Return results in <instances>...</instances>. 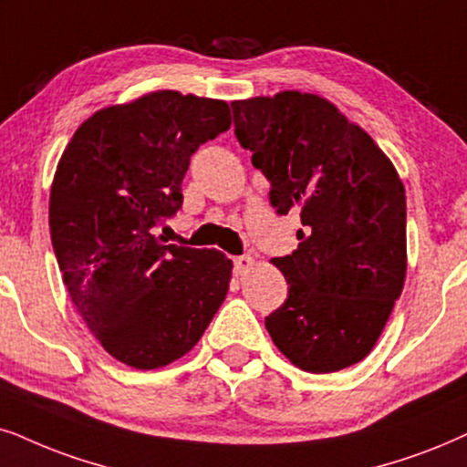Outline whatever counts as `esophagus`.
I'll use <instances>...</instances> for the list:
<instances>
[{
    "mask_svg": "<svg viewBox=\"0 0 467 467\" xmlns=\"http://www.w3.org/2000/svg\"><path fill=\"white\" fill-rule=\"evenodd\" d=\"M252 265H254L252 256H237V258H234V274H237V275L247 274V271L252 269Z\"/></svg>",
    "mask_w": 467,
    "mask_h": 467,
    "instance_id": "obj_1",
    "label": "esophagus"
}]
</instances>
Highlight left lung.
<instances>
[{"instance_id": "1", "label": "left lung", "mask_w": 467, "mask_h": 467, "mask_svg": "<svg viewBox=\"0 0 467 467\" xmlns=\"http://www.w3.org/2000/svg\"><path fill=\"white\" fill-rule=\"evenodd\" d=\"M234 135L271 182L277 213L302 220L299 245L271 258L288 297L265 318L275 347L308 373L373 351L407 271L405 187L373 138L317 94L233 103Z\"/></svg>"}]
</instances>
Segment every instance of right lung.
I'll use <instances>...</instances> for the list:
<instances>
[{"instance_id": "add662e5", "label": "right lung", "mask_w": 467, "mask_h": 467, "mask_svg": "<svg viewBox=\"0 0 467 467\" xmlns=\"http://www.w3.org/2000/svg\"><path fill=\"white\" fill-rule=\"evenodd\" d=\"M230 129L226 101L157 90L99 109L62 152L49 196L64 286L101 347L140 370L193 349L228 293L220 250L163 245L200 144Z\"/></svg>"}]
</instances>
